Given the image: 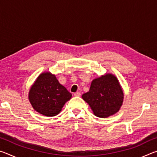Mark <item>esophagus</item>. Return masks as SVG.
<instances>
[{"mask_svg":"<svg viewBox=\"0 0 157 157\" xmlns=\"http://www.w3.org/2000/svg\"><path fill=\"white\" fill-rule=\"evenodd\" d=\"M74 95H75V96H76V97H79L81 95V93L80 92H76V93H75V94H74Z\"/></svg>","mask_w":157,"mask_h":157,"instance_id":"34e87169","label":"esophagus"}]
</instances>
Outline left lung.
<instances>
[{
    "instance_id": "obj_1",
    "label": "left lung",
    "mask_w": 157,
    "mask_h": 157,
    "mask_svg": "<svg viewBox=\"0 0 157 157\" xmlns=\"http://www.w3.org/2000/svg\"><path fill=\"white\" fill-rule=\"evenodd\" d=\"M82 98L88 103L95 116L105 118L120 110L124 93L118 78L113 74L106 73L94 79L89 91Z\"/></svg>"
}]
</instances>
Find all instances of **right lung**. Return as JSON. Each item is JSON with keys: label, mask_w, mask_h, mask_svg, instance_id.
I'll return each mask as SVG.
<instances>
[{"label": "right lung", "mask_w": 157, "mask_h": 157, "mask_svg": "<svg viewBox=\"0 0 157 157\" xmlns=\"http://www.w3.org/2000/svg\"><path fill=\"white\" fill-rule=\"evenodd\" d=\"M71 97L72 94L49 71L37 77L28 93V99L34 109L48 117L59 114Z\"/></svg>", "instance_id": "right-lung-1"}]
</instances>
